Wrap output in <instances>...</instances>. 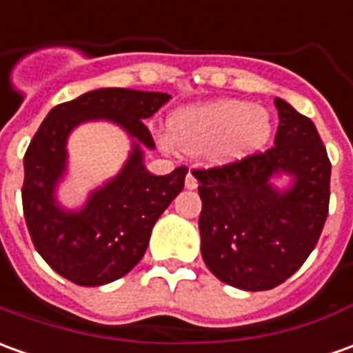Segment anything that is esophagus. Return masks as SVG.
I'll return each instance as SVG.
<instances>
[{
	"instance_id": "1",
	"label": "esophagus",
	"mask_w": 353,
	"mask_h": 353,
	"mask_svg": "<svg viewBox=\"0 0 353 353\" xmlns=\"http://www.w3.org/2000/svg\"><path fill=\"white\" fill-rule=\"evenodd\" d=\"M196 185H199V181H196V177L189 172L185 176V187L187 189H196Z\"/></svg>"
}]
</instances>
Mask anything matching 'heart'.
<instances>
[{
  "label": "heart",
  "instance_id": "obj_1",
  "mask_svg": "<svg viewBox=\"0 0 353 353\" xmlns=\"http://www.w3.org/2000/svg\"><path fill=\"white\" fill-rule=\"evenodd\" d=\"M270 133L272 123L265 108L239 100H214L177 112L164 145L193 157L208 152L210 160L224 164L263 148Z\"/></svg>",
  "mask_w": 353,
  "mask_h": 353
}]
</instances>
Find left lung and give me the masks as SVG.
<instances>
[{
	"label": "left lung",
	"mask_w": 353,
	"mask_h": 353,
	"mask_svg": "<svg viewBox=\"0 0 353 353\" xmlns=\"http://www.w3.org/2000/svg\"><path fill=\"white\" fill-rule=\"evenodd\" d=\"M274 146L224 166L193 170L203 210L201 253L224 284L261 292L282 284L305 263L328 216L330 160L315 123L274 98ZM288 173L280 192L272 177Z\"/></svg>",
	"instance_id": "8db88e82"
}]
</instances>
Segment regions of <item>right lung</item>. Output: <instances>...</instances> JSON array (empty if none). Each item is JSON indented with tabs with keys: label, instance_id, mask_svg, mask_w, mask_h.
<instances>
[{
	"label": "right lung",
	"instance_id": "add662e5",
	"mask_svg": "<svg viewBox=\"0 0 353 353\" xmlns=\"http://www.w3.org/2000/svg\"><path fill=\"white\" fill-rule=\"evenodd\" d=\"M172 96L131 88H98L56 106L38 127L25 154L23 212L36 251L79 286H102L125 276L143 259L152 226L183 189L187 168L152 176L143 150L154 148L145 125ZM108 119L134 139L124 170L91 194L81 211L57 205L55 187L66 165V137L77 125Z\"/></svg>",
	"mask_w": 353,
	"mask_h": 353
}]
</instances>
